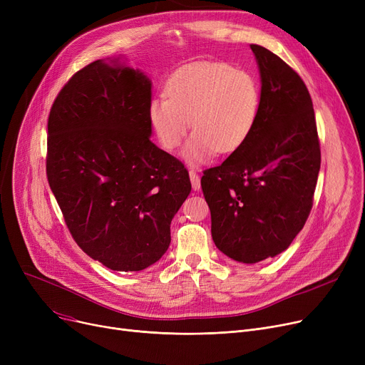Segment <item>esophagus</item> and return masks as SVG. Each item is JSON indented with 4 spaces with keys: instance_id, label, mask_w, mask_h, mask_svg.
<instances>
[{
    "instance_id": "obj_1",
    "label": "esophagus",
    "mask_w": 365,
    "mask_h": 365,
    "mask_svg": "<svg viewBox=\"0 0 365 365\" xmlns=\"http://www.w3.org/2000/svg\"><path fill=\"white\" fill-rule=\"evenodd\" d=\"M189 178H190V183H192V187L195 190H198L201 187V180H200L198 173L195 170H189Z\"/></svg>"
}]
</instances>
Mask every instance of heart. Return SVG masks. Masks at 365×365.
I'll list each match as a JSON object with an SVG mask.
<instances>
[{"label": "heart", "instance_id": "heart-1", "mask_svg": "<svg viewBox=\"0 0 365 365\" xmlns=\"http://www.w3.org/2000/svg\"><path fill=\"white\" fill-rule=\"evenodd\" d=\"M262 91L255 76L225 62H195L173 73L165 94L149 102V123L165 150H176L192 124L185 155L204 163L238 150L256 128Z\"/></svg>", "mask_w": 365, "mask_h": 365}]
</instances>
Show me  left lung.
Segmentation results:
<instances>
[{
    "label": "left lung",
    "instance_id": "obj_1",
    "mask_svg": "<svg viewBox=\"0 0 365 365\" xmlns=\"http://www.w3.org/2000/svg\"><path fill=\"white\" fill-rule=\"evenodd\" d=\"M250 47L262 78L256 128L201 178L213 241L223 255L242 263L289 248L309 217L321 165L308 87L281 57L262 46Z\"/></svg>",
    "mask_w": 365,
    "mask_h": 365
}]
</instances>
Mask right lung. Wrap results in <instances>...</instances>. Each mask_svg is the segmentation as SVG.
I'll return each instance as SVG.
<instances>
[{
  "label": "right lung",
  "mask_w": 365,
  "mask_h": 365,
  "mask_svg": "<svg viewBox=\"0 0 365 365\" xmlns=\"http://www.w3.org/2000/svg\"><path fill=\"white\" fill-rule=\"evenodd\" d=\"M149 102L146 75L96 61L71 76L48 115V185L75 242L112 271L160 260L190 192L185 164L149 139Z\"/></svg>",
  "instance_id": "add662e5"
}]
</instances>
